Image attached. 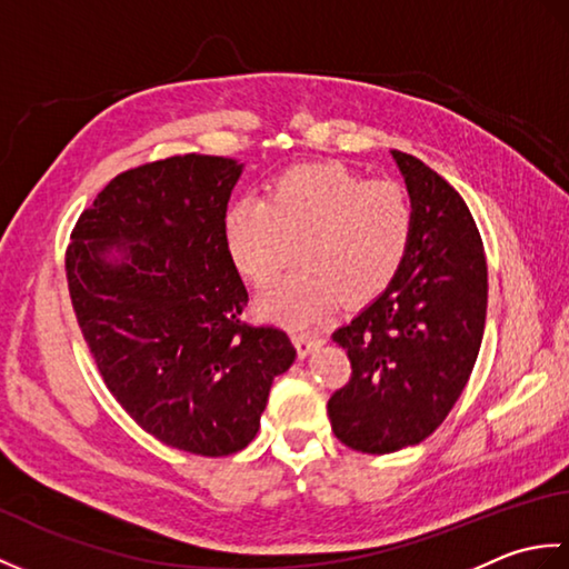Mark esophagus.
I'll return each mask as SVG.
<instances>
[{"label": "esophagus", "mask_w": 569, "mask_h": 569, "mask_svg": "<svg viewBox=\"0 0 569 569\" xmlns=\"http://www.w3.org/2000/svg\"><path fill=\"white\" fill-rule=\"evenodd\" d=\"M293 342L298 347V355L306 357L312 347L320 345V335L310 330H300V332H293Z\"/></svg>", "instance_id": "34e87169"}]
</instances>
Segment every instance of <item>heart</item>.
<instances>
[{"instance_id": "1", "label": "heart", "mask_w": 569, "mask_h": 569, "mask_svg": "<svg viewBox=\"0 0 569 569\" xmlns=\"http://www.w3.org/2000/svg\"><path fill=\"white\" fill-rule=\"evenodd\" d=\"M416 234V202L398 180H371L345 163L293 168L266 198H241L224 212L234 269L271 286L300 244L303 269L266 296L263 310L308 322L337 300L365 303L389 286Z\"/></svg>"}]
</instances>
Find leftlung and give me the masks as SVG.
<instances>
[{"label":"left lung","instance_id":"8db88e82","mask_svg":"<svg viewBox=\"0 0 569 569\" xmlns=\"http://www.w3.org/2000/svg\"><path fill=\"white\" fill-rule=\"evenodd\" d=\"M416 202V234L389 288L332 332L352 373L328 401L337 440L367 455L418 445L469 381L487 320V257L465 200L393 151Z\"/></svg>","mask_w":569,"mask_h":569}]
</instances>
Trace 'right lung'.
Instances as JSON below:
<instances>
[{
  "label": "right lung",
  "mask_w": 569,
  "mask_h": 569,
  "mask_svg": "<svg viewBox=\"0 0 569 569\" xmlns=\"http://www.w3.org/2000/svg\"><path fill=\"white\" fill-rule=\"evenodd\" d=\"M241 166L183 153L119 173L72 227L68 291L107 389L137 426L202 457L259 432L271 383L296 359L276 325H249L224 244ZM112 246L123 261L110 264Z\"/></svg>",
  "instance_id": "1"
}]
</instances>
